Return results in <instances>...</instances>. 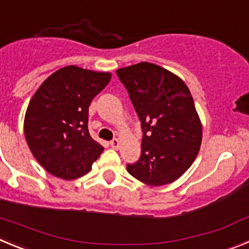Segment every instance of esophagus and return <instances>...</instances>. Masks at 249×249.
Instances as JSON below:
<instances>
[{"instance_id": "1", "label": "esophagus", "mask_w": 249, "mask_h": 249, "mask_svg": "<svg viewBox=\"0 0 249 249\" xmlns=\"http://www.w3.org/2000/svg\"><path fill=\"white\" fill-rule=\"evenodd\" d=\"M109 144H111L112 148L118 149V148H120V140H117V138H113V140L109 142Z\"/></svg>"}]
</instances>
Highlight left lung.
<instances>
[{
  "label": "left lung",
  "instance_id": "left-lung-1",
  "mask_svg": "<svg viewBox=\"0 0 249 249\" xmlns=\"http://www.w3.org/2000/svg\"><path fill=\"white\" fill-rule=\"evenodd\" d=\"M141 121L142 152L127 171L148 186L175 182L199 152L202 124L186 83L157 65L141 62L116 71Z\"/></svg>",
  "mask_w": 249,
  "mask_h": 249
}]
</instances>
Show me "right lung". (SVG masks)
Returning <instances> with one entry per match:
<instances>
[{
  "label": "right lung",
  "instance_id": "right-lung-1",
  "mask_svg": "<svg viewBox=\"0 0 249 249\" xmlns=\"http://www.w3.org/2000/svg\"><path fill=\"white\" fill-rule=\"evenodd\" d=\"M108 72L67 66L39 86L27 107L25 137L51 175L72 181L89 173L103 147L89 132V107L111 80Z\"/></svg>",
  "mask_w": 249,
  "mask_h": 249
}]
</instances>
